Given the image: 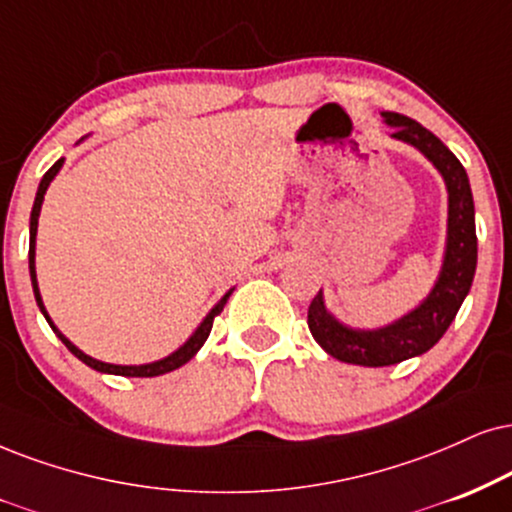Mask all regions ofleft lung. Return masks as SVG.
Wrapping results in <instances>:
<instances>
[{
    "instance_id": "obj_1",
    "label": "left lung",
    "mask_w": 512,
    "mask_h": 512,
    "mask_svg": "<svg viewBox=\"0 0 512 512\" xmlns=\"http://www.w3.org/2000/svg\"><path fill=\"white\" fill-rule=\"evenodd\" d=\"M382 121L391 128V140L415 147L439 170L449 194V218H446L444 258L434 287L413 311L401 315L399 320L372 330L346 325L327 311L323 289L308 306V330L315 342L337 361L363 365V368L394 365L430 351L444 337L458 308L463 306L477 268L475 201L463 163L437 135L422 128L413 118L382 111Z\"/></svg>"
}]
</instances>
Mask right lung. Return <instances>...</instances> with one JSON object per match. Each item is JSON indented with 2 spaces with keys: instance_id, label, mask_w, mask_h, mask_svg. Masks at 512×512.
<instances>
[{
  "instance_id": "right-lung-1",
  "label": "right lung",
  "mask_w": 512,
  "mask_h": 512,
  "mask_svg": "<svg viewBox=\"0 0 512 512\" xmlns=\"http://www.w3.org/2000/svg\"><path fill=\"white\" fill-rule=\"evenodd\" d=\"M82 142V140H80ZM63 166V159H59L54 163L52 168L44 173V178L40 180V187H37V194H35V204H33V211H30V251H28V263H30V280H33V292H35V301L37 306H40V311L44 318H47L49 327H52L56 337L61 339L63 344H66V349L73 353L78 361H82L85 365H90L92 370L97 372H106V375H121V377H156V375H166L170 370H178L180 365H185L187 361H192L194 356H197V351L204 346V342L208 339V334H211V327H213V318L223 311V306L227 304V299H230V294L235 292V287L230 289V292H225L220 296V301L216 306L211 308V311L206 313V318L201 320L197 330L189 334V339L185 344L180 346V349H175L173 353H168L166 358H159V361H151V363H142V365H116V363H104V361H97V358L87 356L85 351H80L78 346H75L71 339L63 334L59 327L54 325V320L49 318L47 308H44V301H42V294H40V287H37V273H35V239H37V220H40V211H42V201H44V194H47L49 185H52V180L59 175V170Z\"/></svg>"
}]
</instances>
